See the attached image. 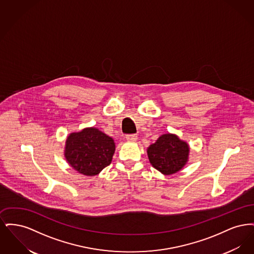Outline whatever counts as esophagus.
Returning a JSON list of instances; mask_svg holds the SVG:
<instances>
[{
  "mask_svg": "<svg viewBox=\"0 0 254 254\" xmlns=\"http://www.w3.org/2000/svg\"><path fill=\"white\" fill-rule=\"evenodd\" d=\"M126 139L129 142H135L137 140V135L136 134H128L126 136Z\"/></svg>",
  "mask_w": 254,
  "mask_h": 254,
  "instance_id": "34e87169",
  "label": "esophagus"
}]
</instances>
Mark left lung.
Returning a JSON list of instances; mask_svg holds the SVG:
<instances>
[{
    "mask_svg": "<svg viewBox=\"0 0 254 254\" xmlns=\"http://www.w3.org/2000/svg\"><path fill=\"white\" fill-rule=\"evenodd\" d=\"M190 146L175 134H163L147 147V156L154 169L164 175L180 171L189 160Z\"/></svg>",
    "mask_w": 254,
    "mask_h": 254,
    "instance_id": "8db88e82",
    "label": "left lung"
}]
</instances>
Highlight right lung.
<instances>
[{
	"label": "right lung",
	"instance_id": "obj_1",
	"mask_svg": "<svg viewBox=\"0 0 254 254\" xmlns=\"http://www.w3.org/2000/svg\"><path fill=\"white\" fill-rule=\"evenodd\" d=\"M114 151L115 143L111 137L96 127H86L67 136L64 157L79 173L94 176L111 163Z\"/></svg>",
	"mask_w": 254,
	"mask_h": 254
}]
</instances>
